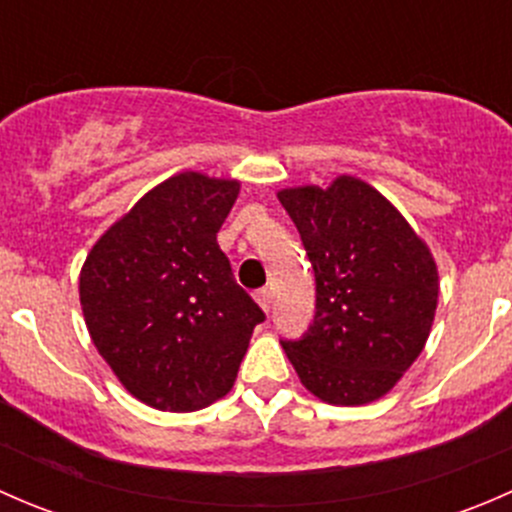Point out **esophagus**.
<instances>
[{
    "label": "esophagus",
    "mask_w": 512,
    "mask_h": 512,
    "mask_svg": "<svg viewBox=\"0 0 512 512\" xmlns=\"http://www.w3.org/2000/svg\"><path fill=\"white\" fill-rule=\"evenodd\" d=\"M272 297H275V294H272V289H267V287L257 289V292H255L257 304H260V307L265 309V312H270V307H272Z\"/></svg>",
    "instance_id": "34e87169"
}]
</instances>
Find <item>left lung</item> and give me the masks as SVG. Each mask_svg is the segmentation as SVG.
<instances>
[{"mask_svg":"<svg viewBox=\"0 0 512 512\" xmlns=\"http://www.w3.org/2000/svg\"><path fill=\"white\" fill-rule=\"evenodd\" d=\"M317 282L309 332L282 342L304 389L334 406L389 394L418 359L438 304L426 242L376 188L339 175L329 188L277 193Z\"/></svg>","mask_w":512,"mask_h":512,"instance_id":"left-lung-1","label":"left lung"}]
</instances>
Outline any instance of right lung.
Here are the masks:
<instances>
[{
	"label": "right lung",
	"mask_w": 512,
	"mask_h": 512,
	"mask_svg": "<svg viewBox=\"0 0 512 512\" xmlns=\"http://www.w3.org/2000/svg\"><path fill=\"white\" fill-rule=\"evenodd\" d=\"M237 193L230 178L173 175L108 227L81 267L91 342L128 394L158 411L223 399L265 319L218 245Z\"/></svg>",
	"instance_id": "add662e5"
}]
</instances>
